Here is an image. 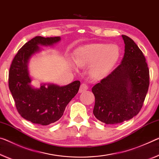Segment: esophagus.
I'll list each match as a JSON object with an SVG mask.
<instances>
[{
    "label": "esophagus",
    "instance_id": "esophagus-1",
    "mask_svg": "<svg viewBox=\"0 0 159 159\" xmlns=\"http://www.w3.org/2000/svg\"><path fill=\"white\" fill-rule=\"evenodd\" d=\"M88 89V86L87 84H85V83H82L81 84V86L80 87V89H79V92L80 93H82V92L86 91Z\"/></svg>",
    "mask_w": 159,
    "mask_h": 159
}]
</instances>
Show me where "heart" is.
Instances as JSON below:
<instances>
[{"label": "heart", "instance_id": "heart-1", "mask_svg": "<svg viewBox=\"0 0 159 159\" xmlns=\"http://www.w3.org/2000/svg\"><path fill=\"white\" fill-rule=\"evenodd\" d=\"M119 57V48L104 44H90L75 51V62L80 67L90 65L89 75L99 79L108 74Z\"/></svg>", "mask_w": 159, "mask_h": 159}]
</instances>
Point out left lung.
Instances as JSON below:
<instances>
[{
  "label": "left lung",
  "mask_w": 159,
  "mask_h": 159,
  "mask_svg": "<svg viewBox=\"0 0 159 159\" xmlns=\"http://www.w3.org/2000/svg\"><path fill=\"white\" fill-rule=\"evenodd\" d=\"M125 49L119 65L92 87L93 114L106 124H116L137 115L149 86V70L144 55L134 41L121 35Z\"/></svg>",
  "instance_id": "left-lung-1"
}]
</instances>
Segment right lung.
Listing matches in <instances>:
<instances>
[{
	"instance_id": "add662e5",
	"label": "right lung",
	"mask_w": 159,
	"mask_h": 159,
	"mask_svg": "<svg viewBox=\"0 0 159 159\" xmlns=\"http://www.w3.org/2000/svg\"><path fill=\"white\" fill-rule=\"evenodd\" d=\"M60 40V37L36 36L18 51L10 67L8 86L17 110L23 118L33 124L46 126L59 120L80 89L78 80L63 87L42 84L35 89L31 86L28 68L30 58L40 50L39 45H52Z\"/></svg>"
}]
</instances>
